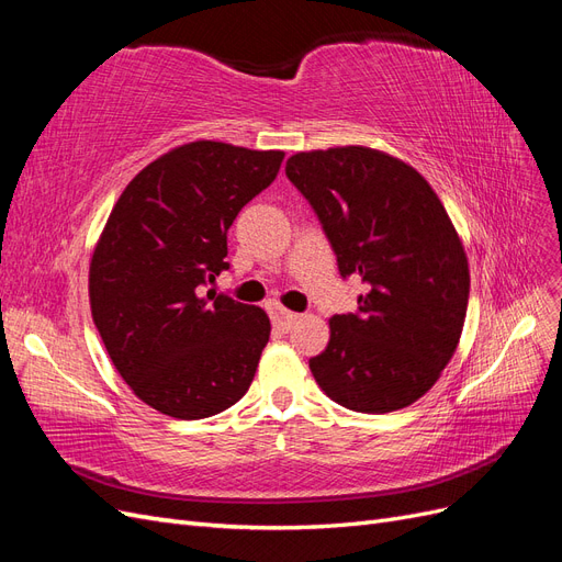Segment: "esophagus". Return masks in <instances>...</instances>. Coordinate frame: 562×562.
Listing matches in <instances>:
<instances>
[{"instance_id":"obj_1","label":"esophagus","mask_w":562,"mask_h":562,"mask_svg":"<svg viewBox=\"0 0 562 562\" xmlns=\"http://www.w3.org/2000/svg\"><path fill=\"white\" fill-rule=\"evenodd\" d=\"M297 318H300V314H295V312H288L283 307L274 310V323H277L279 328H283V330H291V326H293Z\"/></svg>"}]
</instances>
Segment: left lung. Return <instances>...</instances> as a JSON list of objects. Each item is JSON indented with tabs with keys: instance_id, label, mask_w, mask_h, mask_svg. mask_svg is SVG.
<instances>
[{
	"instance_id": "1",
	"label": "left lung",
	"mask_w": 562,
	"mask_h": 562,
	"mask_svg": "<svg viewBox=\"0 0 562 562\" xmlns=\"http://www.w3.org/2000/svg\"><path fill=\"white\" fill-rule=\"evenodd\" d=\"M285 176L312 203L339 274L366 283L310 359L316 384L356 413L422 398L450 363L469 304V262L443 203L413 166L347 145L297 151Z\"/></svg>"
}]
</instances>
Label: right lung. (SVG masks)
<instances>
[{
  "label": "right lung",
  "mask_w": 562,
  "mask_h": 562,
  "mask_svg": "<svg viewBox=\"0 0 562 562\" xmlns=\"http://www.w3.org/2000/svg\"><path fill=\"white\" fill-rule=\"evenodd\" d=\"M283 157L215 140L166 151L126 184L95 244V328L133 394L168 417L223 413L255 378L269 316L206 285L229 269L227 232Z\"/></svg>",
  "instance_id": "obj_1"
}]
</instances>
